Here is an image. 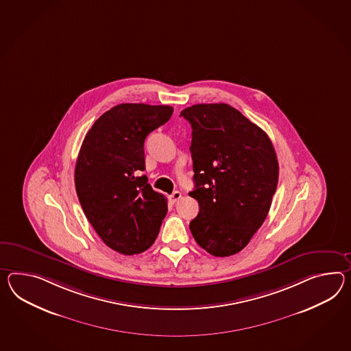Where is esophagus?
Wrapping results in <instances>:
<instances>
[{
	"mask_svg": "<svg viewBox=\"0 0 351 351\" xmlns=\"http://www.w3.org/2000/svg\"><path fill=\"white\" fill-rule=\"evenodd\" d=\"M180 197H181V193L180 191H173L171 194V197H170V199H171L172 203H176L178 200H179Z\"/></svg>",
	"mask_w": 351,
	"mask_h": 351,
	"instance_id": "obj_1",
	"label": "esophagus"
}]
</instances>
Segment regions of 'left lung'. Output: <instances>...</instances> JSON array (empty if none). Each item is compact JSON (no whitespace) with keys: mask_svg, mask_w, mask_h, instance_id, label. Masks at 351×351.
I'll return each mask as SVG.
<instances>
[{"mask_svg":"<svg viewBox=\"0 0 351 351\" xmlns=\"http://www.w3.org/2000/svg\"><path fill=\"white\" fill-rule=\"evenodd\" d=\"M191 133L199 213L190 222L197 245L213 256L247 246L265 221L279 165L270 138L228 104H197L180 112Z\"/></svg>","mask_w":351,"mask_h":351,"instance_id":"1","label":"left lung"}]
</instances>
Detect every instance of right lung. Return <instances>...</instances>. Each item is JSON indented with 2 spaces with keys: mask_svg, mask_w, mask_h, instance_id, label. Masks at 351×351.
<instances>
[{
  "mask_svg": "<svg viewBox=\"0 0 351 351\" xmlns=\"http://www.w3.org/2000/svg\"><path fill=\"white\" fill-rule=\"evenodd\" d=\"M172 112L167 105L120 104L95 121L81 145L78 200L104 243L123 255L151 247L167 214V199L142 171L145 137Z\"/></svg>",
  "mask_w": 351,
  "mask_h": 351,
  "instance_id": "obj_1",
  "label": "right lung"
}]
</instances>
